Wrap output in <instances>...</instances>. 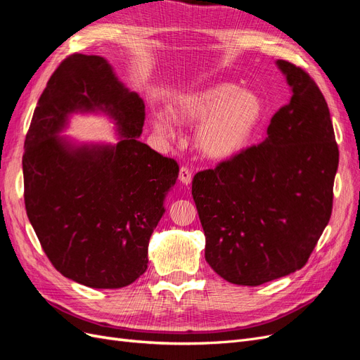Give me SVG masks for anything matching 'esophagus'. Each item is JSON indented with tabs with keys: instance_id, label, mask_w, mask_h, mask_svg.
I'll use <instances>...</instances> for the list:
<instances>
[{
	"instance_id": "obj_1",
	"label": "esophagus",
	"mask_w": 360,
	"mask_h": 360,
	"mask_svg": "<svg viewBox=\"0 0 360 360\" xmlns=\"http://www.w3.org/2000/svg\"><path fill=\"white\" fill-rule=\"evenodd\" d=\"M179 180L183 183V184H191L192 181V172L188 167H181L180 168V172H179Z\"/></svg>"
}]
</instances>
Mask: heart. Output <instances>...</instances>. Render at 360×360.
Listing matches in <instances>:
<instances>
[{"instance_id": "b5f03b06", "label": "heart", "mask_w": 360, "mask_h": 360, "mask_svg": "<svg viewBox=\"0 0 360 360\" xmlns=\"http://www.w3.org/2000/svg\"><path fill=\"white\" fill-rule=\"evenodd\" d=\"M171 114L180 123L201 122L195 134L197 147L205 158L225 160L248 146L263 117V103L248 90L217 84L179 97ZM153 127L162 138L174 136V124L165 115H155Z\"/></svg>"}]
</instances>
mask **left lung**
I'll return each mask as SVG.
<instances>
[{
	"label": "left lung",
	"mask_w": 360,
	"mask_h": 360,
	"mask_svg": "<svg viewBox=\"0 0 360 360\" xmlns=\"http://www.w3.org/2000/svg\"><path fill=\"white\" fill-rule=\"evenodd\" d=\"M278 66L292 96L267 138L192 180L207 263L237 285L300 270L332 214L340 150L328 103L307 70L285 60Z\"/></svg>",
	"instance_id": "8db88e82"
}]
</instances>
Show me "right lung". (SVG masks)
<instances>
[{
  "mask_svg": "<svg viewBox=\"0 0 360 360\" xmlns=\"http://www.w3.org/2000/svg\"><path fill=\"white\" fill-rule=\"evenodd\" d=\"M94 109L120 126L117 146L73 150L53 135L69 112ZM144 115L106 60L84 53L60 63L32 114L22 156L27 216L52 266L78 284L122 288L147 270L179 163L138 141Z\"/></svg>",
  "mask_w": 360,
  "mask_h": 360,
  "instance_id": "add662e5",
  "label": "right lung"
}]
</instances>
